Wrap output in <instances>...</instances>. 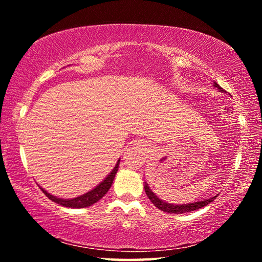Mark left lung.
<instances>
[{
	"mask_svg": "<svg viewBox=\"0 0 262 262\" xmlns=\"http://www.w3.org/2000/svg\"><path fill=\"white\" fill-rule=\"evenodd\" d=\"M214 86L217 88V90H220L221 92H225L216 82H214ZM144 190H145V194H147V196L150 199V201L152 202V205L156 206L158 209L168 212V214H184V212L200 209V208L209 205V203L214 201L217 196L216 195V196H211L210 199H206V200H203V201L186 203V205H173V203H167L165 201L161 200V199H159L157 195L155 194L151 189H150L147 183H144Z\"/></svg>",
	"mask_w": 262,
	"mask_h": 262,
	"instance_id": "left-lung-1",
	"label": "left lung"
}]
</instances>
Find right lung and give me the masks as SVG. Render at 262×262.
Returning <instances> with one entry per match:
<instances>
[{"label": "right lung", "mask_w": 262, "mask_h": 262, "mask_svg": "<svg viewBox=\"0 0 262 262\" xmlns=\"http://www.w3.org/2000/svg\"><path fill=\"white\" fill-rule=\"evenodd\" d=\"M119 164H120V159H119L117 164H115V166L112 170V172H111V173L107 177H106V178L103 181H101V183L98 186H96L94 189H91L90 192L81 195V196H77V198H74V199H60V198L53 196V195L50 194V193H47L42 187H40V189L42 190L43 194H45L46 196L50 199V200L54 201L55 203H57V205H61L63 207L85 208V207H89V206H92L97 201H99L100 199L108 192L111 186H112L114 177L118 172Z\"/></svg>", "instance_id": "add662e5"}]
</instances>
